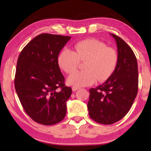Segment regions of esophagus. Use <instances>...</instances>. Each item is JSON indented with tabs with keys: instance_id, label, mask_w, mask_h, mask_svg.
<instances>
[{
	"instance_id": "1",
	"label": "esophagus",
	"mask_w": 151,
	"mask_h": 151,
	"mask_svg": "<svg viewBox=\"0 0 151 151\" xmlns=\"http://www.w3.org/2000/svg\"><path fill=\"white\" fill-rule=\"evenodd\" d=\"M80 87H78V86H73V87H72V90H73V91H77V90H78V89H80Z\"/></svg>"
}]
</instances>
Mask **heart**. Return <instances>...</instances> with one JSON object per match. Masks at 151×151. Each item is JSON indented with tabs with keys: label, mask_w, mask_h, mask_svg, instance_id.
Wrapping results in <instances>:
<instances>
[{
	"label": "heart",
	"mask_w": 151,
	"mask_h": 151,
	"mask_svg": "<svg viewBox=\"0 0 151 151\" xmlns=\"http://www.w3.org/2000/svg\"><path fill=\"white\" fill-rule=\"evenodd\" d=\"M117 53L115 49L106 47L104 42L96 39H86L76 42L73 51L64 49L60 53L59 67L67 73L77 69L79 61H84V69L76 71L68 78V83L75 86L91 85L96 82L109 79L117 64Z\"/></svg>",
	"instance_id": "1"
}]
</instances>
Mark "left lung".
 I'll return each instance as SVG.
<instances>
[{"label": "left lung", "mask_w": 151, "mask_h": 151, "mask_svg": "<svg viewBox=\"0 0 151 151\" xmlns=\"http://www.w3.org/2000/svg\"><path fill=\"white\" fill-rule=\"evenodd\" d=\"M117 47V64L106 82L90 88L87 108L91 119L102 124H112L131 109L138 91L137 62L133 50L116 35L110 34Z\"/></svg>", "instance_id": "obj_1"}]
</instances>
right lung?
<instances>
[{
    "mask_svg": "<svg viewBox=\"0 0 151 151\" xmlns=\"http://www.w3.org/2000/svg\"><path fill=\"white\" fill-rule=\"evenodd\" d=\"M71 36L42 34L24 47L17 61L14 85L27 114L53 125L65 118L72 89L65 86L58 58Z\"/></svg>",
    "mask_w": 151,
    "mask_h": 151,
    "instance_id": "obj_1",
    "label": "right lung"
}]
</instances>
